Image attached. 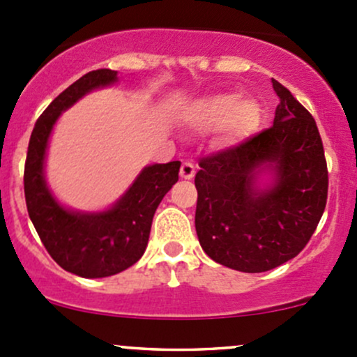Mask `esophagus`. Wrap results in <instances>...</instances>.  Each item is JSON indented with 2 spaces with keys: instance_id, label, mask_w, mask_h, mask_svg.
Instances as JSON below:
<instances>
[{
  "instance_id": "34e87169",
  "label": "esophagus",
  "mask_w": 357,
  "mask_h": 357,
  "mask_svg": "<svg viewBox=\"0 0 357 357\" xmlns=\"http://www.w3.org/2000/svg\"><path fill=\"white\" fill-rule=\"evenodd\" d=\"M195 175V165L190 162H183L182 167H180V177L185 178V180H190L194 178Z\"/></svg>"
}]
</instances>
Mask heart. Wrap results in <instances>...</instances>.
Masks as SVG:
<instances>
[{
	"instance_id": "b5f03b06",
	"label": "heart",
	"mask_w": 357,
	"mask_h": 357,
	"mask_svg": "<svg viewBox=\"0 0 357 357\" xmlns=\"http://www.w3.org/2000/svg\"><path fill=\"white\" fill-rule=\"evenodd\" d=\"M192 123L200 130H215L226 125L231 138H246L261 123V107L253 99H241L238 94H215L204 99L192 114Z\"/></svg>"
}]
</instances>
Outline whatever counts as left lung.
Returning a JSON list of instances; mask_svg holds the SVG:
<instances>
[{
  "instance_id": "1",
  "label": "left lung",
  "mask_w": 357,
  "mask_h": 357,
  "mask_svg": "<svg viewBox=\"0 0 357 357\" xmlns=\"http://www.w3.org/2000/svg\"><path fill=\"white\" fill-rule=\"evenodd\" d=\"M273 126L200 160L195 231L209 258L244 273L305 248L327 202V163L312 114L278 81Z\"/></svg>"
}]
</instances>
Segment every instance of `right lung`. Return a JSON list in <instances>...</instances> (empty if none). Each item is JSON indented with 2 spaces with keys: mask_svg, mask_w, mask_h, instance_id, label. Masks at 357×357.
Wrapping results in <instances>:
<instances>
[{
  "mask_svg": "<svg viewBox=\"0 0 357 357\" xmlns=\"http://www.w3.org/2000/svg\"><path fill=\"white\" fill-rule=\"evenodd\" d=\"M118 72H87L49 104L31 131L25 162L26 209L59 266L82 278H104L135 265L146 250L158 204L178 180L180 162L146 165L111 207L74 211L60 204L45 178L47 148L63 111L96 89L118 82Z\"/></svg>",
  "mask_w": 357,
  "mask_h": 357,
  "instance_id": "obj_1",
  "label": "right lung"
}]
</instances>
